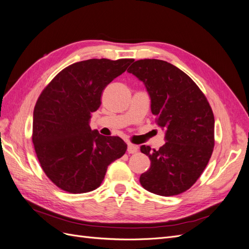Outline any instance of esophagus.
Instances as JSON below:
<instances>
[{"label":"esophagus","instance_id":"1","mask_svg":"<svg viewBox=\"0 0 249 249\" xmlns=\"http://www.w3.org/2000/svg\"><path fill=\"white\" fill-rule=\"evenodd\" d=\"M137 150H138V146L137 145L132 144V143H129V144H127V153H129V154L137 153Z\"/></svg>","mask_w":249,"mask_h":249}]
</instances>
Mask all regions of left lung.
<instances>
[{
    "label": "left lung",
    "instance_id": "1",
    "mask_svg": "<svg viewBox=\"0 0 249 249\" xmlns=\"http://www.w3.org/2000/svg\"><path fill=\"white\" fill-rule=\"evenodd\" d=\"M127 71L144 84L152 113L165 131L166 141L158 150L140 147L150 160L140 184L162 196L183 193L198 179L212 156L213 111L193 80L166 61L138 60Z\"/></svg>",
    "mask_w": 249,
    "mask_h": 249
}]
</instances>
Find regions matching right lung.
<instances>
[{"mask_svg":"<svg viewBox=\"0 0 249 249\" xmlns=\"http://www.w3.org/2000/svg\"><path fill=\"white\" fill-rule=\"evenodd\" d=\"M134 59H89L60 71L43 89L33 112L32 141L40 166L60 189L79 194L100 187L109 165L122 158L124 141L89 125L103 90Z\"/></svg>","mask_w":249,"mask_h":249,"instance_id":"add662e5","label":"right lung"}]
</instances>
